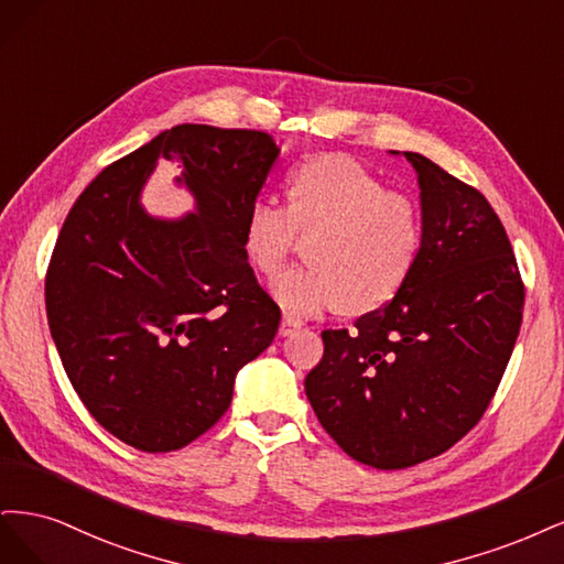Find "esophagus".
<instances>
[{
  "label": "esophagus",
  "instance_id": "esophagus-1",
  "mask_svg": "<svg viewBox=\"0 0 564 564\" xmlns=\"http://www.w3.org/2000/svg\"><path fill=\"white\" fill-rule=\"evenodd\" d=\"M302 328V323L300 321H295V318H290V316H283V321H281V328H279V335L281 337H288V335H293L295 330H300Z\"/></svg>",
  "mask_w": 564,
  "mask_h": 564
}]
</instances>
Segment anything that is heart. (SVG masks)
<instances>
[{"label": "heart", "mask_w": 564, "mask_h": 564, "mask_svg": "<svg viewBox=\"0 0 564 564\" xmlns=\"http://www.w3.org/2000/svg\"><path fill=\"white\" fill-rule=\"evenodd\" d=\"M312 234L308 267L274 281L288 316H314L344 306L368 314L391 302L410 281L424 248V213L414 196L384 189L360 161L318 154L288 177V208L256 198L246 210L241 246L260 274L274 276Z\"/></svg>", "instance_id": "1"}]
</instances>
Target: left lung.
Returning a JSON list of instances; mask_svg holds the SVG:
<instances>
[{
  "label": "left lung",
  "mask_w": 564,
  "mask_h": 564,
  "mask_svg": "<svg viewBox=\"0 0 564 564\" xmlns=\"http://www.w3.org/2000/svg\"><path fill=\"white\" fill-rule=\"evenodd\" d=\"M403 154L422 189L420 262L354 330L321 333L323 358L304 379L330 438L381 470L438 457L480 422L524 306L511 241L487 198L431 159Z\"/></svg>",
  "instance_id": "8db88e82"
}]
</instances>
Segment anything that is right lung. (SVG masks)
Returning a JSON list of instances; mask_svg holds the SVG:
<instances>
[{"instance_id":"1","label":"right lung","mask_w":564,"mask_h":564,"mask_svg":"<svg viewBox=\"0 0 564 564\" xmlns=\"http://www.w3.org/2000/svg\"><path fill=\"white\" fill-rule=\"evenodd\" d=\"M279 156L264 131L180 123L110 163L67 213L46 271V316L94 420L142 452L189 445L227 412L234 377L274 339L281 308L241 246ZM159 158L197 210L156 221L139 189Z\"/></svg>"}]
</instances>
